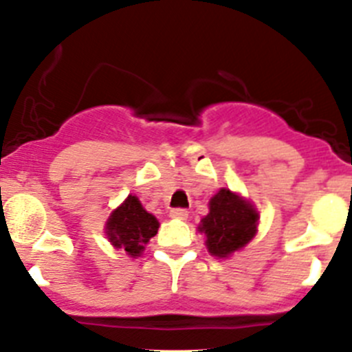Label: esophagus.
<instances>
[{"mask_svg":"<svg viewBox=\"0 0 352 352\" xmlns=\"http://www.w3.org/2000/svg\"><path fill=\"white\" fill-rule=\"evenodd\" d=\"M170 217H172V219H179V221H186V219H187V210L173 208L172 212H170Z\"/></svg>","mask_w":352,"mask_h":352,"instance_id":"obj_1","label":"esophagus"}]
</instances>
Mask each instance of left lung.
<instances>
[{"label": "left lung", "instance_id": "left-lung-1", "mask_svg": "<svg viewBox=\"0 0 352 352\" xmlns=\"http://www.w3.org/2000/svg\"><path fill=\"white\" fill-rule=\"evenodd\" d=\"M261 213L239 192L221 187L210 198L208 213L201 219L198 231L205 234L210 255L228 258L243 250L257 234Z\"/></svg>", "mask_w": 352, "mask_h": 352}]
</instances>
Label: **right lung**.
Wrapping results in <instances>:
<instances>
[{"label": "right lung", "instance_id": "obj_1", "mask_svg": "<svg viewBox=\"0 0 352 352\" xmlns=\"http://www.w3.org/2000/svg\"><path fill=\"white\" fill-rule=\"evenodd\" d=\"M160 222L153 213L147 212L133 195H128L120 206L111 212L104 232L116 250H123L137 258L144 254L146 245L156 236Z\"/></svg>", "mask_w": 352, "mask_h": 352}]
</instances>
